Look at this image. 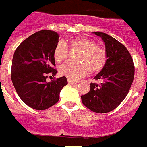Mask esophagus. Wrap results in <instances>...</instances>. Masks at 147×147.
Listing matches in <instances>:
<instances>
[{"instance_id":"obj_1","label":"esophagus","mask_w":147,"mask_h":147,"mask_svg":"<svg viewBox=\"0 0 147 147\" xmlns=\"http://www.w3.org/2000/svg\"><path fill=\"white\" fill-rule=\"evenodd\" d=\"M67 82H68V84L69 85H76L78 82H74V81H72L71 80H70V79H68L67 80Z\"/></svg>"}]
</instances>
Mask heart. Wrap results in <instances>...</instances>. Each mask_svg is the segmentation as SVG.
<instances>
[{"label": "heart", "mask_w": 147, "mask_h": 147, "mask_svg": "<svg viewBox=\"0 0 147 147\" xmlns=\"http://www.w3.org/2000/svg\"><path fill=\"white\" fill-rule=\"evenodd\" d=\"M72 49L80 51L76 55L79 61H67L59 66V71L62 75L71 80H77L87 74H96L105 66L107 61L105 51L97 46V44L86 37H78L71 40ZM68 53L67 45L63 40H59L54 51L56 62L65 59Z\"/></svg>", "instance_id": "b5f03b06"}]
</instances>
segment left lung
<instances>
[{"mask_svg":"<svg viewBox=\"0 0 147 147\" xmlns=\"http://www.w3.org/2000/svg\"><path fill=\"white\" fill-rule=\"evenodd\" d=\"M92 33L103 40L107 61L94 77L99 84L90 83V91L81 98L90 110L105 113L116 108L127 96L134 79V64L128 50L117 40L103 32Z\"/></svg>","mask_w":147,"mask_h":147,"instance_id":"obj_1","label":"left lung"}]
</instances>
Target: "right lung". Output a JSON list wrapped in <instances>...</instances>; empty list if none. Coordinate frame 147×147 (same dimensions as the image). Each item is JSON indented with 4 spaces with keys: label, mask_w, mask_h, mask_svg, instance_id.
I'll return each mask as SVG.
<instances>
[{
    "label": "right lung",
    "mask_w": 147,
    "mask_h": 147,
    "mask_svg": "<svg viewBox=\"0 0 147 147\" xmlns=\"http://www.w3.org/2000/svg\"><path fill=\"white\" fill-rule=\"evenodd\" d=\"M59 35L51 30L33 34L19 45L11 63V81L18 96L26 105L42 110L55 105L59 93L67 85L65 76L47 82L48 75L57 74L54 69V51Z\"/></svg>",
    "instance_id": "1"
}]
</instances>
